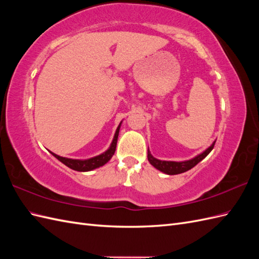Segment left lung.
<instances>
[{
	"mask_svg": "<svg viewBox=\"0 0 259 259\" xmlns=\"http://www.w3.org/2000/svg\"><path fill=\"white\" fill-rule=\"evenodd\" d=\"M216 142V141H214ZM213 144L203 151L200 155H198L197 157L190 159V160L187 161H181V162H177V161H162L159 160V159L153 158L151 156V153L148 150V160L152 164L153 167L157 168L160 171L167 174V175H178V174H183L185 171H188L191 168H194L198 162H200L203 158H206L208 156V153L210 152L213 149Z\"/></svg>",
	"mask_w": 259,
	"mask_h": 259,
	"instance_id": "left-lung-1",
	"label": "left lung"
}]
</instances>
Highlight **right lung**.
Masks as SVG:
<instances>
[{"label": "right lung", "mask_w": 259, "mask_h": 259, "mask_svg": "<svg viewBox=\"0 0 259 259\" xmlns=\"http://www.w3.org/2000/svg\"><path fill=\"white\" fill-rule=\"evenodd\" d=\"M119 130H120V124L117 128V131H115L111 146H110V148L106 152H103V153H101V155H99L97 157L87 159V160L69 159V158L60 157V156L56 155V153H53V152H51V153L58 159V160H60L62 163H64L65 166L71 168V169L76 170V171H90V170H93V169L103 166V164H106L110 160V159L112 158V156L114 155V151H115V147H117Z\"/></svg>", "instance_id": "right-lung-1"}]
</instances>
